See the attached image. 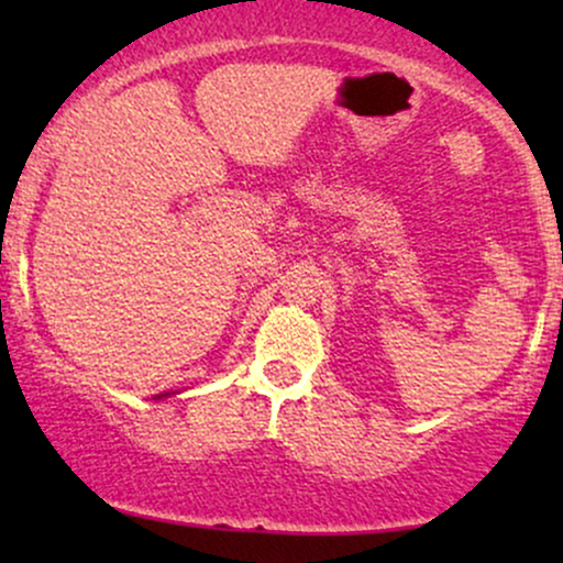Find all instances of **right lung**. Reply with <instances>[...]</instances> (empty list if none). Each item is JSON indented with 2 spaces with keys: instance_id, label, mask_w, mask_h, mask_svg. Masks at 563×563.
Instances as JSON below:
<instances>
[{
  "instance_id": "add662e5",
  "label": "right lung",
  "mask_w": 563,
  "mask_h": 563,
  "mask_svg": "<svg viewBox=\"0 0 563 563\" xmlns=\"http://www.w3.org/2000/svg\"><path fill=\"white\" fill-rule=\"evenodd\" d=\"M164 397H169V394H156V399H164Z\"/></svg>"
}]
</instances>
